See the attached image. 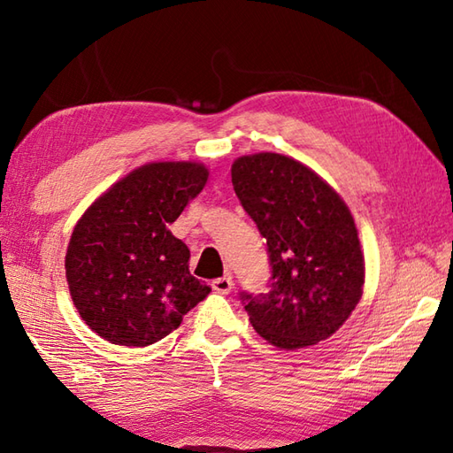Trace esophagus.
Instances as JSON below:
<instances>
[{
    "mask_svg": "<svg viewBox=\"0 0 453 453\" xmlns=\"http://www.w3.org/2000/svg\"><path fill=\"white\" fill-rule=\"evenodd\" d=\"M211 288H214L218 294H229V292H232V288H234L232 276L216 278V280H211Z\"/></svg>",
    "mask_w": 453,
    "mask_h": 453,
    "instance_id": "obj_1",
    "label": "esophagus"
}]
</instances>
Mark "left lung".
Instances as JSON below:
<instances>
[{
	"label": "left lung",
	"instance_id": "obj_1",
	"mask_svg": "<svg viewBox=\"0 0 453 453\" xmlns=\"http://www.w3.org/2000/svg\"><path fill=\"white\" fill-rule=\"evenodd\" d=\"M232 182L273 266L271 290L239 294L255 331L284 350L329 339L364 288V255L349 206L315 171L280 153L237 157Z\"/></svg>",
	"mask_w": 453,
	"mask_h": 453
}]
</instances>
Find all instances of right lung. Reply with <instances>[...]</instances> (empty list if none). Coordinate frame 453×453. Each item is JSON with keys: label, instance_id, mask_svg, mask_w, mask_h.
Returning a JSON list of instances; mask_svg holds the SVG:
<instances>
[{"label": "right lung", "instance_id": "add662e5", "mask_svg": "<svg viewBox=\"0 0 453 453\" xmlns=\"http://www.w3.org/2000/svg\"><path fill=\"white\" fill-rule=\"evenodd\" d=\"M206 180L202 163H148L114 182L75 224L67 286L75 310L101 339L157 342L210 294L188 271V247L169 229Z\"/></svg>", "mask_w": 453, "mask_h": 453}]
</instances>
